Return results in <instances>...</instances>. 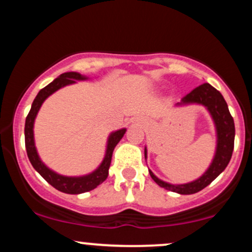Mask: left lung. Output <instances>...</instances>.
Here are the masks:
<instances>
[{"label":"left lung","instance_id":"obj_1","mask_svg":"<svg viewBox=\"0 0 252 252\" xmlns=\"http://www.w3.org/2000/svg\"><path fill=\"white\" fill-rule=\"evenodd\" d=\"M189 103H198L206 106L216 123L218 143H217L216 156L210 168L198 180L189 182V184H167V182L156 178L149 170L150 176L158 186L163 187L164 189L179 193V194H193V193L199 192V190L209 186L211 182L226 168L231 160V156H232L233 147H235V122H233V118L228 111L227 104L225 102L224 97L221 96L218 90H216L209 83L201 84L182 98L180 104ZM144 156L147 158V150H144Z\"/></svg>","mask_w":252,"mask_h":252}]
</instances>
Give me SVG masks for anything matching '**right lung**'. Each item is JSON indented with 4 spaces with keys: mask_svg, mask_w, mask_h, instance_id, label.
<instances>
[{
    "mask_svg": "<svg viewBox=\"0 0 252 252\" xmlns=\"http://www.w3.org/2000/svg\"><path fill=\"white\" fill-rule=\"evenodd\" d=\"M86 79L85 77H83L82 74L77 73V72H66V73L60 74L59 77L56 78L51 84H48L47 86L41 89L37 94V96L34 99L33 104H32L31 111L28 112L27 117H26V124H25V144H26V150H27L28 158H30L32 166L34 167V169L39 173L40 175L45 179L48 184L52 185L54 189L63 193H67V194H79V193L89 192V190L96 189L98 185H100L102 182L106 180L109 174V167L111 163V158L112 153H114L115 147L120 142L121 138L123 137V135L126 134V129H121L118 131L112 132L110 135L109 141H108V148H106V154L104 158L102 164L98 167V169L94 170L91 174L80 176V178H67V176H63L57 174V173L52 172L51 169H48L41 162V160L39 158L37 155L35 146H34V136H33V126H34V120L39 111L40 106L43 103V100L46 99L50 94L56 92L57 90H59L63 86L68 85V84L76 83V80H83Z\"/></svg>",
    "mask_w": 252,
    "mask_h": 252,
    "instance_id": "obj_1",
    "label": "right lung"
}]
</instances>
